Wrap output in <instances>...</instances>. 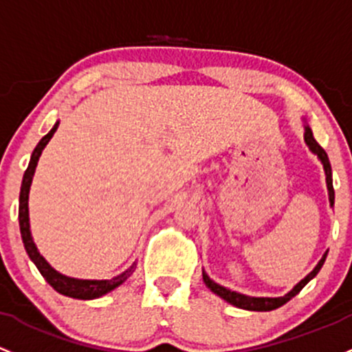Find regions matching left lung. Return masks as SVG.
Listing matches in <instances>:
<instances>
[{"label": "left lung", "instance_id": "8db88e82", "mask_svg": "<svg viewBox=\"0 0 352 352\" xmlns=\"http://www.w3.org/2000/svg\"><path fill=\"white\" fill-rule=\"evenodd\" d=\"M303 123H305V120H303ZM303 129H305V133H303V140H305V145L309 146V150L312 151V153L316 155L317 158H319L320 164H322V166H324L325 184H327V192H329V204H331V207H334V187H332L331 162H329V157H327V153L324 151V148L316 142V138H314L312 129L309 128V124L305 123ZM325 258H327V251H325V253L322 254V258H320L319 263L316 265V268H314L312 272H310L309 275L305 276V278L300 280V282L295 285V287L292 288L288 294H285L283 297H250V295H244V294H239V292L229 290V288L223 287V285L214 282V280L210 278V276L204 272V270H202V280H204L206 287L209 288L212 294H216L217 297H221L223 300L231 303V305L238 307V309L253 310V312H270V310L278 309V307L285 305V303L290 300V298H294L295 295H297L298 292H300L302 288L305 287V285L309 283L310 280H312L314 276H316L317 273L320 272V268H322Z\"/></svg>", "mask_w": 352, "mask_h": 352}]
</instances>
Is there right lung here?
<instances>
[{"label":"right lung","mask_w":352,"mask_h":352,"mask_svg":"<svg viewBox=\"0 0 352 352\" xmlns=\"http://www.w3.org/2000/svg\"><path fill=\"white\" fill-rule=\"evenodd\" d=\"M58 121H55V124L52 129L43 136L38 142V145L33 150L32 157H30L28 168L25 170L23 180H21V190H20V207H18V221H20V232L21 239H23L25 250H27L30 260L35 263L38 272L42 273L43 278L50 283V287L54 290H57L58 294L65 295L70 298H79V300H92V298H99L102 295L109 294L114 288L120 287L121 283H124L129 276L133 275L136 268V261L129 268L124 270L120 275L113 276L109 280H84V278H74V276H67L64 273L57 272V270L52 266L45 258L40 254L38 248H36L35 241H33L32 229H30V212H28V195H30V187H32L33 175H35V168L38 165V158L42 155L43 148L47 146V143L50 142L54 133L57 131Z\"/></svg>","instance_id":"add662e5"}]
</instances>
